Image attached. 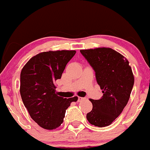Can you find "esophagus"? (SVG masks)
Returning a JSON list of instances; mask_svg holds the SVG:
<instances>
[{"instance_id": "34e87169", "label": "esophagus", "mask_w": 150, "mask_h": 150, "mask_svg": "<svg viewBox=\"0 0 150 150\" xmlns=\"http://www.w3.org/2000/svg\"><path fill=\"white\" fill-rule=\"evenodd\" d=\"M84 98H82V97H78V101L79 102H80V101H81V100H84Z\"/></svg>"}]
</instances>
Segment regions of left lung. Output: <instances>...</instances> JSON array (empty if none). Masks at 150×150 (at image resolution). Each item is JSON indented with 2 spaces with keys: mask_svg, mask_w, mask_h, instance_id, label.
<instances>
[{
  "mask_svg": "<svg viewBox=\"0 0 150 150\" xmlns=\"http://www.w3.org/2000/svg\"><path fill=\"white\" fill-rule=\"evenodd\" d=\"M96 72L98 84L103 93L99 100L90 99L93 109L87 114L92 125L105 127L112 123L122 113L128 102L134 84L129 62L111 48L80 50Z\"/></svg>",
  "mask_w": 150,
  "mask_h": 150,
  "instance_id": "8db88e82",
  "label": "left lung"
}]
</instances>
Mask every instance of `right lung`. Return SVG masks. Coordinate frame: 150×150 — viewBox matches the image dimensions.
<instances>
[{
  "label": "right lung",
  "mask_w": 150,
  "mask_h": 150,
  "mask_svg": "<svg viewBox=\"0 0 150 150\" xmlns=\"http://www.w3.org/2000/svg\"><path fill=\"white\" fill-rule=\"evenodd\" d=\"M75 50L41 52L25 65L20 74V95L30 117L41 127L53 130L61 125L66 109L78 97L58 96L54 81L61 78Z\"/></svg>",
  "instance_id": "right-lung-1"
}]
</instances>
